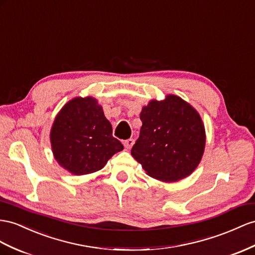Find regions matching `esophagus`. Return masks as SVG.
<instances>
[{
    "label": "esophagus",
    "instance_id": "esophagus-1",
    "mask_svg": "<svg viewBox=\"0 0 255 255\" xmlns=\"http://www.w3.org/2000/svg\"><path fill=\"white\" fill-rule=\"evenodd\" d=\"M134 143V140L133 139H128V140H125L124 141V146H125L127 149H130L132 147Z\"/></svg>",
    "mask_w": 255,
    "mask_h": 255
}]
</instances>
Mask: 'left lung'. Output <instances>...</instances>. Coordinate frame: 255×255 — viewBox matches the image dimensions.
<instances>
[{
	"label": "left lung",
	"mask_w": 255,
	"mask_h": 255,
	"mask_svg": "<svg viewBox=\"0 0 255 255\" xmlns=\"http://www.w3.org/2000/svg\"><path fill=\"white\" fill-rule=\"evenodd\" d=\"M140 136L132 157L149 177L177 182L192 174L202 158L206 131L199 113L175 95L143 107Z\"/></svg>",
	"instance_id": "8db88e82"
}]
</instances>
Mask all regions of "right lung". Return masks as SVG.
<instances>
[{
  "label": "right lung",
  "instance_id": "1",
  "mask_svg": "<svg viewBox=\"0 0 255 255\" xmlns=\"http://www.w3.org/2000/svg\"><path fill=\"white\" fill-rule=\"evenodd\" d=\"M49 136L55 159L74 175L100 170L124 148L112 135L102 107L90 96L65 103L55 117Z\"/></svg>",
  "mask_w": 255,
  "mask_h": 255
}]
</instances>
